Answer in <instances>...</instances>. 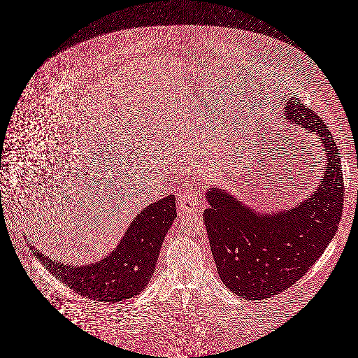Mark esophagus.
<instances>
[{
  "label": "esophagus",
  "mask_w": 358,
  "mask_h": 358,
  "mask_svg": "<svg viewBox=\"0 0 358 358\" xmlns=\"http://www.w3.org/2000/svg\"><path fill=\"white\" fill-rule=\"evenodd\" d=\"M202 199L197 193H193L192 190H185L178 198V209L181 213H196L201 209Z\"/></svg>",
  "instance_id": "1"
}]
</instances>
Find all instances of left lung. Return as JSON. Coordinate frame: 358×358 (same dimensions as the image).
Instances as JSON below:
<instances>
[{"instance_id": "obj_1", "label": "left lung", "mask_w": 358, "mask_h": 358, "mask_svg": "<svg viewBox=\"0 0 358 358\" xmlns=\"http://www.w3.org/2000/svg\"><path fill=\"white\" fill-rule=\"evenodd\" d=\"M285 117L316 132L325 147V172L309 199L291 210L263 215L229 193L210 187L203 211L210 248L226 287L247 300L288 289L319 259L338 229L344 205L340 153L320 116L289 98Z\"/></svg>"}]
</instances>
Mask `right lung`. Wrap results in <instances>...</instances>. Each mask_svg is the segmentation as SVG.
I'll use <instances>...</instances> for the list:
<instances>
[{"mask_svg":"<svg viewBox=\"0 0 358 358\" xmlns=\"http://www.w3.org/2000/svg\"><path fill=\"white\" fill-rule=\"evenodd\" d=\"M176 217V197L172 194L149 205L131 222L111 254L90 266H67L52 262L34 247L31 250L58 280L76 294L115 303L134 297L145 288Z\"/></svg>","mask_w":358,"mask_h":358,"instance_id":"right-lung-1","label":"right lung"}]
</instances>
